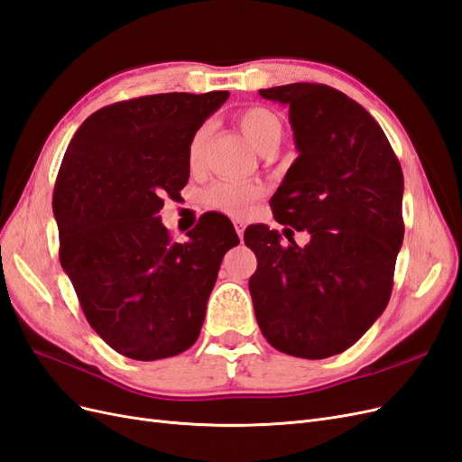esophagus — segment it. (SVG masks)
Here are the masks:
<instances>
[{
    "label": "esophagus",
    "instance_id": "1",
    "mask_svg": "<svg viewBox=\"0 0 462 462\" xmlns=\"http://www.w3.org/2000/svg\"><path fill=\"white\" fill-rule=\"evenodd\" d=\"M233 226H235V231H236V235H239L241 239H243V235H245V221L235 219V221H233Z\"/></svg>",
    "mask_w": 462,
    "mask_h": 462
}]
</instances>
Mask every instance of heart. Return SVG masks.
Instances as JSON below:
<instances>
[{"label":"heart","mask_w":462,"mask_h":462,"mask_svg":"<svg viewBox=\"0 0 462 462\" xmlns=\"http://www.w3.org/2000/svg\"><path fill=\"white\" fill-rule=\"evenodd\" d=\"M236 121H239L243 133L260 153L277 152L279 144L283 141V134H285L283 121L268 107H260V106L248 107L241 111ZM209 133H212L209 125H202V127H199L192 133L187 146V160H189L190 170H199L202 165ZM260 194H262V189L258 185L221 179L204 190V202L208 208L217 209V212L241 217L248 212L250 206H253V202L260 197Z\"/></svg>","instance_id":"heart-1"}]
</instances>
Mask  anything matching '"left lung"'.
<instances>
[{"label":"left lung","instance_id":"8db88e82","mask_svg":"<svg viewBox=\"0 0 462 462\" xmlns=\"http://www.w3.org/2000/svg\"><path fill=\"white\" fill-rule=\"evenodd\" d=\"M260 96L289 107L299 150L270 200L273 217L309 231L310 243L283 246L265 226L245 233L261 256L250 297L277 351L328 358L355 345L389 302L404 235L401 163L375 119L339 90L295 82Z\"/></svg>","mask_w":462,"mask_h":462}]
</instances>
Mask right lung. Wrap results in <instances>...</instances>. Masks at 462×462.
Masks as SVG:
<instances>
[{
    "instance_id": "obj_1",
    "label": "right lung",
    "mask_w": 462,
    "mask_h": 462,
    "mask_svg": "<svg viewBox=\"0 0 462 462\" xmlns=\"http://www.w3.org/2000/svg\"><path fill=\"white\" fill-rule=\"evenodd\" d=\"M229 92H170L97 109L69 143L53 189L61 268L88 324L123 356L160 360L199 339L233 223L202 216L173 243L158 216L187 185L192 133Z\"/></svg>"
}]
</instances>
